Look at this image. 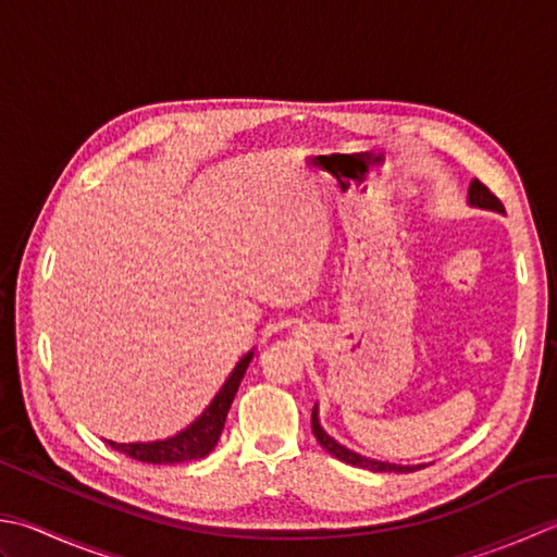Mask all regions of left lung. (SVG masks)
I'll use <instances>...</instances> for the list:
<instances>
[{"mask_svg":"<svg viewBox=\"0 0 557 557\" xmlns=\"http://www.w3.org/2000/svg\"><path fill=\"white\" fill-rule=\"evenodd\" d=\"M468 205L481 207V210H493V212H503V214H505V205L499 202L497 195L490 193L487 185H483L478 178L471 183V188H468ZM311 430H313L315 442H319L325 451L333 454L335 459L350 463V466L367 468V471H376V473H381V471L412 473V471H420V468H424V463H418V466H398V463H388V461L367 459V456L357 454V451H352V449H347V446H343L341 442H335V440L331 437V434L321 428L319 410H315V408H313V412H311Z\"/></svg>","mask_w":557,"mask_h":557,"instance_id":"left-lung-1","label":"left lung"}]
</instances>
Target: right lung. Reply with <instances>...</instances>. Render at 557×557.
Masks as SVG:
<instances>
[{
    "instance_id": "obj_1",
    "label": "right lung",
    "mask_w": 557,
    "mask_h": 557,
    "mask_svg": "<svg viewBox=\"0 0 557 557\" xmlns=\"http://www.w3.org/2000/svg\"><path fill=\"white\" fill-rule=\"evenodd\" d=\"M250 359H253V352H248L238 359V364L224 381L220 394L214 396V400L202 410V416L195 420L190 428H185L183 432L173 434V437L161 440V442L117 444V442L108 440L111 449H115L120 454H127L129 459L145 461V463H183V461L205 459V456L214 449L216 442H220V434H222L224 422H226V412H228V408H232L238 384H242Z\"/></svg>"
}]
</instances>
